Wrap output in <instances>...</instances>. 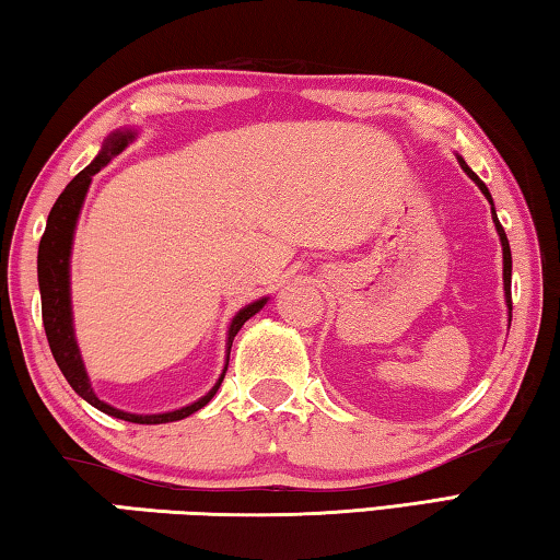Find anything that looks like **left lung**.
Instances as JSON below:
<instances>
[{"label": "left lung", "mask_w": 560, "mask_h": 560, "mask_svg": "<svg viewBox=\"0 0 560 560\" xmlns=\"http://www.w3.org/2000/svg\"><path fill=\"white\" fill-rule=\"evenodd\" d=\"M457 160H459V165H462L464 173H467V175L471 177V183L481 189V195H485L487 200H489V205H491V220H494L497 234H499V242H501V254H504V299H506V306H509V324H511V249H509L506 232H504V226H501L499 217H497V210H494V200H491V192H489V187H487L485 183H481L479 175L474 173V170H471L467 163H464V158H462V155H457Z\"/></svg>", "instance_id": "8db88e82"}]
</instances>
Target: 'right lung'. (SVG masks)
<instances>
[{"mask_svg": "<svg viewBox=\"0 0 560 560\" xmlns=\"http://www.w3.org/2000/svg\"><path fill=\"white\" fill-rule=\"evenodd\" d=\"M138 138L136 128H118L113 130L110 136L103 140V148L98 150V155L93 158V163L89 167H83L79 175H75L69 185H66L63 192L59 195V200L51 207L49 220H46V230L39 242V257H36V271H39V291H42V318H44V330L46 338H49V348L54 353L56 365L61 368V373L69 385L75 390V395H81L89 405L96 407V410L106 412L110 417H118V420L126 422H136V424H165V422H177L185 420L197 410L212 400L220 390V385L224 381L226 365H230V350H232V340L240 334V328L249 320L252 316H257L259 311L267 306L269 296H261L257 301L246 303L240 311H236L234 318L230 320V328H226V343H224V368L222 375L217 377V383L210 387V393H205L200 400L189 402L185 407H177V410H167V412H155V415H138V412H126L118 410V407L108 405L106 400H101L93 390L91 377L86 365H83L81 358V348L79 340H75V328H73V306H71V252H73V234H75V224H79V214L81 207L86 202L91 179L96 173H101L113 158L120 155L132 140Z\"/></svg>", "mask_w": 560, "mask_h": 560, "instance_id": "right-lung-1", "label": "right lung"}]
</instances>
